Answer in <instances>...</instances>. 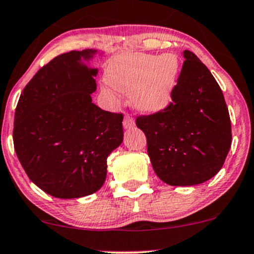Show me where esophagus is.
I'll return each instance as SVG.
<instances>
[{"instance_id":"esophagus-1","label":"esophagus","mask_w":254,"mask_h":254,"mask_svg":"<svg viewBox=\"0 0 254 254\" xmlns=\"http://www.w3.org/2000/svg\"><path fill=\"white\" fill-rule=\"evenodd\" d=\"M135 125V122H133V119L130 117V116H125L124 117V121H123V127L125 130L127 129H131V127Z\"/></svg>"}]
</instances>
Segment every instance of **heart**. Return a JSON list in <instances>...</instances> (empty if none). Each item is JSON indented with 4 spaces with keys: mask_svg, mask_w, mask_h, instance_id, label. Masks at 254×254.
Here are the masks:
<instances>
[{
    "mask_svg": "<svg viewBox=\"0 0 254 254\" xmlns=\"http://www.w3.org/2000/svg\"><path fill=\"white\" fill-rule=\"evenodd\" d=\"M177 75L179 60L174 54L124 53L110 64L106 80L119 92H132L140 112L154 115L169 105Z\"/></svg>",
    "mask_w": 254,
    "mask_h": 254,
    "instance_id": "heart-1",
    "label": "heart"
}]
</instances>
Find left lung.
<instances>
[{
	"label": "left lung",
	"instance_id": "1",
	"mask_svg": "<svg viewBox=\"0 0 254 254\" xmlns=\"http://www.w3.org/2000/svg\"><path fill=\"white\" fill-rule=\"evenodd\" d=\"M186 61L172 93L158 114L138 117L156 175L170 186H195L224 166L232 143L231 119L224 94L209 69L194 53Z\"/></svg>",
	"mask_w": 254,
	"mask_h": 254
}]
</instances>
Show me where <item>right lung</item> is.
<instances>
[{
    "instance_id": "1",
    "label": "right lung",
    "mask_w": 254,
    "mask_h": 254,
    "mask_svg": "<svg viewBox=\"0 0 254 254\" xmlns=\"http://www.w3.org/2000/svg\"><path fill=\"white\" fill-rule=\"evenodd\" d=\"M104 52L72 51L54 58L21 93L14 118V148L24 172L45 193L79 198L106 179L109 155L123 142V116L92 103Z\"/></svg>"
}]
</instances>
